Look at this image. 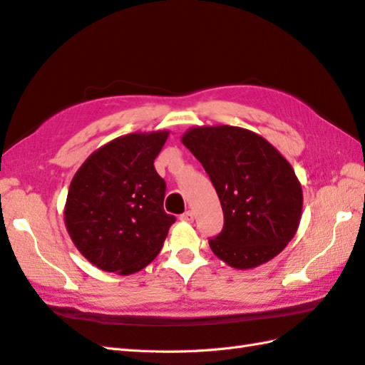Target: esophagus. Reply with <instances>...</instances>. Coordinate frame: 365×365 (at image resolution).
Wrapping results in <instances>:
<instances>
[{
    "instance_id": "34e87169",
    "label": "esophagus",
    "mask_w": 365,
    "mask_h": 365,
    "mask_svg": "<svg viewBox=\"0 0 365 365\" xmlns=\"http://www.w3.org/2000/svg\"><path fill=\"white\" fill-rule=\"evenodd\" d=\"M180 220H182V221H188V222H191L192 220H195V213H192L191 210L185 212V213H182V215H180Z\"/></svg>"
}]
</instances>
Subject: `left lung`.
<instances>
[{
	"label": "left lung",
	"mask_w": 365,
	"mask_h": 365,
	"mask_svg": "<svg viewBox=\"0 0 365 365\" xmlns=\"http://www.w3.org/2000/svg\"><path fill=\"white\" fill-rule=\"evenodd\" d=\"M182 143L204 166L222 207V230L208 240L216 257L237 269L276 257L297 234L302 210L290 163L267 139L240 127H196Z\"/></svg>",
	"instance_id": "1"
}]
</instances>
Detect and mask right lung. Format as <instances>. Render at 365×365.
<instances>
[{"instance_id": "obj_1", "label": "right lung", "mask_w": 365, "mask_h": 365, "mask_svg": "<svg viewBox=\"0 0 365 365\" xmlns=\"http://www.w3.org/2000/svg\"><path fill=\"white\" fill-rule=\"evenodd\" d=\"M169 131L115 138L83 163L68 188V235L92 265L131 274L157 257L175 216L163 208L166 182L153 160Z\"/></svg>"}]
</instances>
